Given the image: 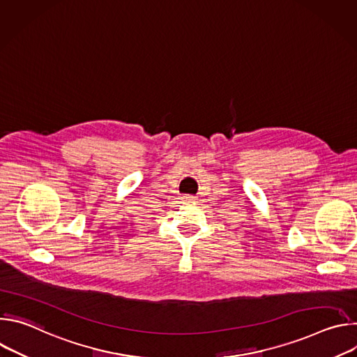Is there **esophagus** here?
Masks as SVG:
<instances>
[{"mask_svg":"<svg viewBox=\"0 0 357 357\" xmlns=\"http://www.w3.org/2000/svg\"><path fill=\"white\" fill-rule=\"evenodd\" d=\"M185 200H186V202H193L195 197H193V196H185Z\"/></svg>","mask_w":357,"mask_h":357,"instance_id":"obj_1","label":"esophagus"}]
</instances>
